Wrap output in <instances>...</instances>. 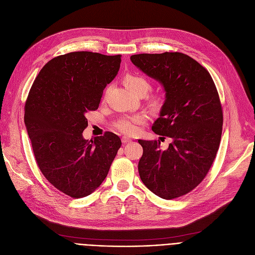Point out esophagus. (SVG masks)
Here are the masks:
<instances>
[{
  "label": "esophagus",
  "mask_w": 255,
  "mask_h": 255,
  "mask_svg": "<svg viewBox=\"0 0 255 255\" xmlns=\"http://www.w3.org/2000/svg\"><path fill=\"white\" fill-rule=\"evenodd\" d=\"M131 141H132V139L130 137H128V136H123L122 137V142L123 143H128V142H131Z\"/></svg>",
  "instance_id": "1"
}]
</instances>
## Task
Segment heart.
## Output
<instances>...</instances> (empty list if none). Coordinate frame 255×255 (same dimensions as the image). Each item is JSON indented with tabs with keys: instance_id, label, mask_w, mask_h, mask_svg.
I'll return each mask as SVG.
<instances>
[{
	"instance_id": "b5f03b06",
	"label": "heart",
	"mask_w": 255,
	"mask_h": 255,
	"mask_svg": "<svg viewBox=\"0 0 255 255\" xmlns=\"http://www.w3.org/2000/svg\"><path fill=\"white\" fill-rule=\"evenodd\" d=\"M125 87L132 93H136L139 90H144L145 92L149 89V83L144 77L135 75V74H128L123 79ZM161 102V97L156 96L153 98L154 104H160ZM148 120V116L144 114H137L134 116H126L118 120L115 126L121 132L125 134H135L139 130V125L143 124Z\"/></svg>"
}]
</instances>
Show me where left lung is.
Wrapping results in <instances>:
<instances>
[{"label": "left lung", "instance_id": "obj_1", "mask_svg": "<svg viewBox=\"0 0 255 255\" xmlns=\"http://www.w3.org/2000/svg\"><path fill=\"white\" fill-rule=\"evenodd\" d=\"M130 60L162 85L165 100L152 130L172 140L163 150L160 141L138 139L139 177L159 197L177 198L205 179L219 149L223 115L217 89L208 70L182 52L139 53Z\"/></svg>", "mask_w": 255, "mask_h": 255}]
</instances>
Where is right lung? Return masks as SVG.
<instances>
[{
	"instance_id": "add662e5",
	"label": "right lung",
	"mask_w": 255,
	"mask_h": 255,
	"mask_svg": "<svg viewBox=\"0 0 255 255\" xmlns=\"http://www.w3.org/2000/svg\"><path fill=\"white\" fill-rule=\"evenodd\" d=\"M121 56L74 51L51 59L35 78L24 124L39 169L73 198L90 195L109 173L122 141L113 132L87 140L86 114L96 111L117 76Z\"/></svg>"
}]
</instances>
